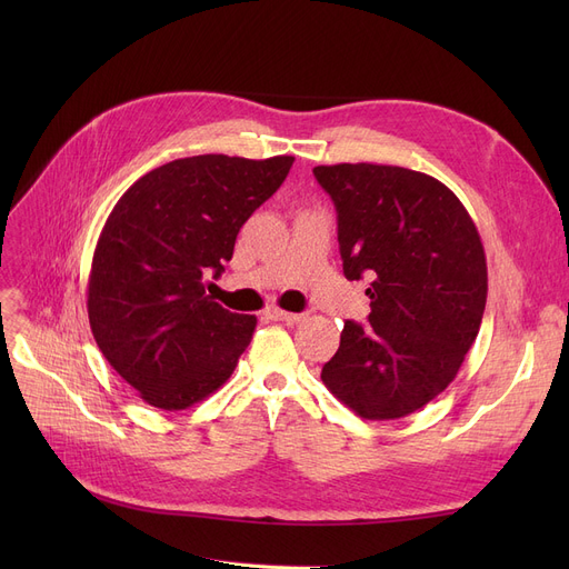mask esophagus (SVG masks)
I'll return each mask as SVG.
<instances>
[{"label":"esophagus","instance_id":"1","mask_svg":"<svg viewBox=\"0 0 569 569\" xmlns=\"http://www.w3.org/2000/svg\"><path fill=\"white\" fill-rule=\"evenodd\" d=\"M264 318H269V320H286V322H300L305 318V313H290V311H283L279 307H267L264 309Z\"/></svg>","mask_w":569,"mask_h":569}]
</instances>
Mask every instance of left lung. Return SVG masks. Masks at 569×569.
Returning <instances> with one entry per match:
<instances>
[{"label": "left lung", "instance_id": "8db88e82", "mask_svg": "<svg viewBox=\"0 0 569 569\" xmlns=\"http://www.w3.org/2000/svg\"><path fill=\"white\" fill-rule=\"evenodd\" d=\"M350 281L369 277V325L346 320L322 382L365 420H399L450 385L487 305V258L461 200L438 179L376 163L316 166Z\"/></svg>", "mask_w": 569, "mask_h": 569}]
</instances>
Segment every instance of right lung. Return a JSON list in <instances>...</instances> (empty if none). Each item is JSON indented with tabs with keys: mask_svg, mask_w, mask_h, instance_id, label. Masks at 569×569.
<instances>
[{
	"mask_svg": "<svg viewBox=\"0 0 569 569\" xmlns=\"http://www.w3.org/2000/svg\"><path fill=\"white\" fill-rule=\"evenodd\" d=\"M295 157L177 159L117 200L87 288L89 327L110 367L149 406L189 408L230 378L256 316L204 292L239 228L283 184Z\"/></svg>",
	"mask_w": 569,
	"mask_h": 569,
	"instance_id": "obj_1",
	"label": "right lung"
}]
</instances>
